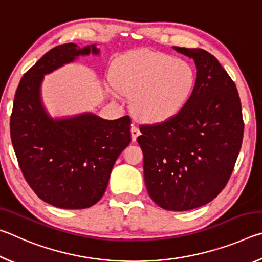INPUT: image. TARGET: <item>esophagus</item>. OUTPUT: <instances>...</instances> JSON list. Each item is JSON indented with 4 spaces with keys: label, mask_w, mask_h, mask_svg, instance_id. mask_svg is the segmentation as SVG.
Here are the masks:
<instances>
[{
    "label": "esophagus",
    "mask_w": 262,
    "mask_h": 262,
    "mask_svg": "<svg viewBox=\"0 0 262 262\" xmlns=\"http://www.w3.org/2000/svg\"><path fill=\"white\" fill-rule=\"evenodd\" d=\"M130 133H132V140H133V141H136L137 136L140 135V129H139V128H137L136 123H132Z\"/></svg>",
    "instance_id": "34e87169"
}]
</instances>
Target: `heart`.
<instances>
[{
	"mask_svg": "<svg viewBox=\"0 0 262 262\" xmlns=\"http://www.w3.org/2000/svg\"><path fill=\"white\" fill-rule=\"evenodd\" d=\"M195 83V70L187 61L141 50L119 60L107 88L115 99H121L123 95L132 97L136 117L155 123L180 113L193 94Z\"/></svg>",
	"mask_w": 262,
	"mask_h": 262,
	"instance_id": "b5f03b06",
	"label": "heart"
}]
</instances>
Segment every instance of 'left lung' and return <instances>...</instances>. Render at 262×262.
<instances>
[{
	"label": "left lung",
	"instance_id": "8db88e82",
	"mask_svg": "<svg viewBox=\"0 0 262 262\" xmlns=\"http://www.w3.org/2000/svg\"><path fill=\"white\" fill-rule=\"evenodd\" d=\"M193 59L196 83L180 113L142 126L144 183L163 209L205 206L225 187L242 147L244 122L236 84L214 55L201 48L172 47Z\"/></svg>",
	"mask_w": 262,
	"mask_h": 262
}]
</instances>
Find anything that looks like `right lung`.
Listing matches in <instances>:
<instances>
[{
	"mask_svg": "<svg viewBox=\"0 0 262 262\" xmlns=\"http://www.w3.org/2000/svg\"><path fill=\"white\" fill-rule=\"evenodd\" d=\"M90 54L100 55L97 43L69 42L47 52L20 79L10 118L11 142L26 181L41 200L62 209L98 202L132 140L128 115L117 120L92 112L53 118L43 105V77Z\"/></svg>",
	"mask_w": 262,
	"mask_h": 262,
	"instance_id": "right-lung-1",
	"label": "right lung"
}]
</instances>
